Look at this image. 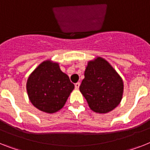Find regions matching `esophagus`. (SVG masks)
Listing matches in <instances>:
<instances>
[{
    "label": "esophagus",
    "mask_w": 150,
    "mask_h": 150,
    "mask_svg": "<svg viewBox=\"0 0 150 150\" xmlns=\"http://www.w3.org/2000/svg\"><path fill=\"white\" fill-rule=\"evenodd\" d=\"M79 87H80V82H77L75 84V88L76 89H79Z\"/></svg>",
    "instance_id": "34e87169"
}]
</instances>
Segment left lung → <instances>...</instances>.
Masks as SVG:
<instances>
[{"mask_svg":"<svg viewBox=\"0 0 150 150\" xmlns=\"http://www.w3.org/2000/svg\"><path fill=\"white\" fill-rule=\"evenodd\" d=\"M79 89L93 111L105 114L120 104L124 84L111 65L98 57L88 62Z\"/></svg>","mask_w":150,"mask_h":150,"instance_id":"1","label":"left lung"}]
</instances>
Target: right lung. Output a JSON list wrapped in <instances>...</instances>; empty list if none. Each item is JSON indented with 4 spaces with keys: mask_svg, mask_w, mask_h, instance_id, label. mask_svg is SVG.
<instances>
[{
    "mask_svg": "<svg viewBox=\"0 0 150 150\" xmlns=\"http://www.w3.org/2000/svg\"><path fill=\"white\" fill-rule=\"evenodd\" d=\"M75 88L69 76L60 70L57 63L43 62L30 75L26 90L30 101L46 113H55L65 104Z\"/></svg>",
    "mask_w": 150,
    "mask_h": 150,
    "instance_id": "obj_1",
    "label": "right lung"
}]
</instances>
